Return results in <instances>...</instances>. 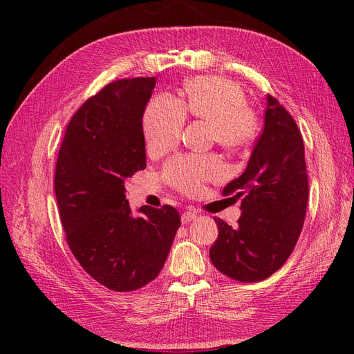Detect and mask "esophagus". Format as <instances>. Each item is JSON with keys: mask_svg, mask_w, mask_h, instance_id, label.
<instances>
[{"mask_svg": "<svg viewBox=\"0 0 354 354\" xmlns=\"http://www.w3.org/2000/svg\"><path fill=\"white\" fill-rule=\"evenodd\" d=\"M198 217V212L196 211H186V212H183L181 214V223L183 224H187V223H190L192 220H195Z\"/></svg>", "mask_w": 354, "mask_h": 354, "instance_id": "34e87169", "label": "esophagus"}]
</instances>
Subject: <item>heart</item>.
I'll return each mask as SVG.
<instances>
[{
  "instance_id": "obj_1",
  "label": "heart",
  "mask_w": 354,
  "mask_h": 354,
  "mask_svg": "<svg viewBox=\"0 0 354 354\" xmlns=\"http://www.w3.org/2000/svg\"><path fill=\"white\" fill-rule=\"evenodd\" d=\"M186 115L207 121L211 138L232 152L250 146L260 131L255 111L246 104L245 91L236 82L220 77H196L185 84L183 97L158 95L147 104L143 131L147 151L165 153L178 142ZM165 177L173 186L196 194L205 181L224 176V165L216 155L177 156L165 167Z\"/></svg>"
}]
</instances>
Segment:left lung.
Listing matches in <instances>:
<instances>
[{"instance_id": "left-lung-1", "label": "left lung", "mask_w": 354, "mask_h": 354, "mask_svg": "<svg viewBox=\"0 0 354 354\" xmlns=\"http://www.w3.org/2000/svg\"><path fill=\"white\" fill-rule=\"evenodd\" d=\"M264 128L243 174L223 194L241 199L238 226L214 218L218 238L209 248L216 269L241 282L272 276L295 248L306 217L308 180L304 143L294 118L269 94Z\"/></svg>"}]
</instances>
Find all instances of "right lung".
Here are the masks:
<instances>
[{
  "label": "right lung",
  "instance_id": "1",
  "mask_svg": "<svg viewBox=\"0 0 354 354\" xmlns=\"http://www.w3.org/2000/svg\"><path fill=\"white\" fill-rule=\"evenodd\" d=\"M156 77L120 80L72 116L60 146L55 190L69 248L94 281L134 291L162 270L180 227L165 205L133 216L125 178L146 168L143 113Z\"/></svg>",
  "mask_w": 354,
  "mask_h": 354
}]
</instances>
